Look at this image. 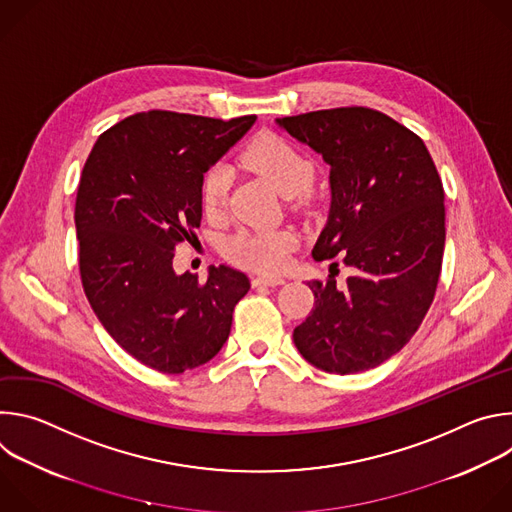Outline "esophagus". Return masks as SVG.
Segmentation results:
<instances>
[{"label":"esophagus","instance_id":"34e87169","mask_svg":"<svg viewBox=\"0 0 512 512\" xmlns=\"http://www.w3.org/2000/svg\"><path fill=\"white\" fill-rule=\"evenodd\" d=\"M251 283H253V287H273V285H283L285 283V279H281V277H265V275H261V277H253L251 279Z\"/></svg>","mask_w":512,"mask_h":512}]
</instances>
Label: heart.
I'll return each instance as SVG.
<instances>
[{
    "label": "heart",
    "instance_id": "b5f03b06",
    "mask_svg": "<svg viewBox=\"0 0 512 512\" xmlns=\"http://www.w3.org/2000/svg\"><path fill=\"white\" fill-rule=\"evenodd\" d=\"M243 162L265 178L281 196L304 192L314 176V162L289 139L263 131L251 139L243 152ZM231 174L229 168L212 166L200 184V202L208 216H218L227 206ZM296 239L289 231H239L225 243V253L235 263L255 271H279Z\"/></svg>",
    "mask_w": 512,
    "mask_h": 512
}]
</instances>
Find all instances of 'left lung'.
<instances>
[{"label":"left lung","instance_id":"1","mask_svg":"<svg viewBox=\"0 0 512 512\" xmlns=\"http://www.w3.org/2000/svg\"><path fill=\"white\" fill-rule=\"evenodd\" d=\"M277 123L330 164L332 206L312 255L352 269L312 279L314 310L294 330L314 367L350 375L397 354L423 322L442 273L444 186L419 135L369 107H336ZM338 267V263H332Z\"/></svg>","mask_w":512,"mask_h":512}]
</instances>
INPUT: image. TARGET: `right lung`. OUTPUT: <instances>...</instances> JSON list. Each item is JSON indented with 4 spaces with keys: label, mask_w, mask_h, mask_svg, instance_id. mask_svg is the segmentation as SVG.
<instances>
[{
    "label": "right lung",
    "mask_w": 512,
    "mask_h": 512,
    "mask_svg": "<svg viewBox=\"0 0 512 512\" xmlns=\"http://www.w3.org/2000/svg\"><path fill=\"white\" fill-rule=\"evenodd\" d=\"M253 123L143 111L103 131L85 162L75 204L83 289L111 338L154 371L208 362L251 287L227 265L200 281L172 263L200 227L204 174Z\"/></svg>",
    "instance_id": "1"
}]
</instances>
